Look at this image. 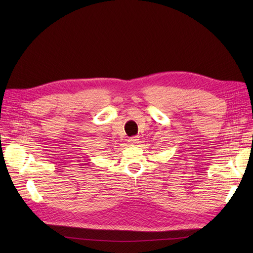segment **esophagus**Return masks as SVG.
<instances>
[{"label":"esophagus","mask_w":253,"mask_h":253,"mask_svg":"<svg viewBox=\"0 0 253 253\" xmlns=\"http://www.w3.org/2000/svg\"><path fill=\"white\" fill-rule=\"evenodd\" d=\"M137 140H138V137H137V136L130 137V138H129V143H131V144H135V143L137 142Z\"/></svg>","instance_id":"obj_1"}]
</instances>
